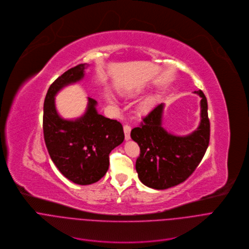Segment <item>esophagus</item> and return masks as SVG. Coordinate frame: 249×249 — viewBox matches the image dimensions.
Masks as SVG:
<instances>
[{
	"instance_id": "obj_1",
	"label": "esophagus",
	"mask_w": 249,
	"mask_h": 249,
	"mask_svg": "<svg viewBox=\"0 0 249 249\" xmlns=\"http://www.w3.org/2000/svg\"><path fill=\"white\" fill-rule=\"evenodd\" d=\"M130 130H131L130 125H128V124H124V131L125 140L130 139Z\"/></svg>"
}]
</instances>
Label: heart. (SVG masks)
<instances>
[{"label":"heart","instance_id":"b5f03b06","mask_svg":"<svg viewBox=\"0 0 249 249\" xmlns=\"http://www.w3.org/2000/svg\"><path fill=\"white\" fill-rule=\"evenodd\" d=\"M154 105V99L153 98H147L144 102L140 105V110L143 112L149 111Z\"/></svg>","mask_w":249,"mask_h":249}]
</instances>
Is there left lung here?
Listing matches in <instances>:
<instances>
[{
    "instance_id": "1",
    "label": "left lung",
    "mask_w": 249,
    "mask_h": 249,
    "mask_svg": "<svg viewBox=\"0 0 249 249\" xmlns=\"http://www.w3.org/2000/svg\"><path fill=\"white\" fill-rule=\"evenodd\" d=\"M201 97V121L196 130L185 136L169 133L162 126L164 104L158 105L130 136L140 147L135 169L140 181L154 189H166L183 182L201 162L210 139L207 99Z\"/></svg>"
}]
</instances>
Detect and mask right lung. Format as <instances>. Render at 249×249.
<instances>
[{
  "instance_id": "obj_1",
  "label": "right lung",
  "mask_w": 249,
  "mask_h": 249,
  "mask_svg": "<svg viewBox=\"0 0 249 249\" xmlns=\"http://www.w3.org/2000/svg\"><path fill=\"white\" fill-rule=\"evenodd\" d=\"M85 64L70 69L49 87L44 101L43 132L46 147L59 171L76 184L87 185L102 178L109 169V155L123 143V125L96 110L97 101L88 97L85 114L76 120L60 117L55 96L65 86L83 78Z\"/></svg>"
}]
</instances>
